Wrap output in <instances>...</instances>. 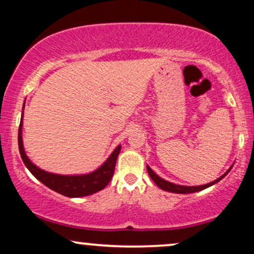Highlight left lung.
Here are the masks:
<instances>
[{
	"label": "left lung",
	"instance_id": "1",
	"mask_svg": "<svg viewBox=\"0 0 254 254\" xmlns=\"http://www.w3.org/2000/svg\"><path fill=\"white\" fill-rule=\"evenodd\" d=\"M232 170V167L229 168L228 171L226 172V173L223 174L222 177H220L218 179L214 180V182L209 183V184H205V185H199V186H185V185H177V184H173V183H170L167 182V180L162 179V178H160L157 174H155L153 172V170L149 167V166H147V171H148V174H149L151 179H153V182L156 184L157 186H159L161 190L164 191H168V192H173V193H193V192H197V191H202L204 189L209 188V186L214 185V184H216L220 182L221 179H222L223 177H226L227 174H228V172Z\"/></svg>",
	"mask_w": 254,
	"mask_h": 254
}]
</instances>
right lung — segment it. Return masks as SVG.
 <instances>
[{
	"label": "right lung",
	"mask_w": 254,
	"mask_h": 254,
	"mask_svg": "<svg viewBox=\"0 0 254 254\" xmlns=\"http://www.w3.org/2000/svg\"><path fill=\"white\" fill-rule=\"evenodd\" d=\"M22 116H24V113H22ZM17 142H19L20 155H21L22 161L28 168V171L49 189L63 194V196L71 198L89 196V194L95 193V192L106 188L111 178L113 177V173H115L116 161H117L118 154L122 148V145H118L109 156V159L94 172H90L88 174H77V176H63V174L50 173V172H46L37 167L26 155L24 144H22V117L21 122H20Z\"/></svg>",
	"instance_id": "right-lung-1"
}]
</instances>
